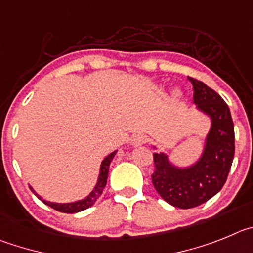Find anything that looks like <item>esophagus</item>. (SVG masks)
I'll return each mask as SVG.
<instances>
[{"label": "esophagus", "instance_id": "1", "mask_svg": "<svg viewBox=\"0 0 253 253\" xmlns=\"http://www.w3.org/2000/svg\"><path fill=\"white\" fill-rule=\"evenodd\" d=\"M147 141L146 136L143 135H136L132 137V143L133 145H136V146H138V145H142V143H145Z\"/></svg>", "mask_w": 253, "mask_h": 253}]
</instances>
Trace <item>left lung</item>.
Instances as JSON below:
<instances>
[{
	"instance_id": "1",
	"label": "left lung",
	"mask_w": 253,
	"mask_h": 253,
	"mask_svg": "<svg viewBox=\"0 0 253 253\" xmlns=\"http://www.w3.org/2000/svg\"><path fill=\"white\" fill-rule=\"evenodd\" d=\"M198 108L211 117L203 156L189 169H176L166 155L154 152V188L165 202L181 209L206 203L223 188L234 158V126L227 103L203 82L189 77Z\"/></svg>"
}]
</instances>
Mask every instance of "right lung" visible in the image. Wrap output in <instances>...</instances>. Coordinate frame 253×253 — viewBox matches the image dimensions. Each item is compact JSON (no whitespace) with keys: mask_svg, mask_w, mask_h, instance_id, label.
Masks as SVG:
<instances>
[{"mask_svg":"<svg viewBox=\"0 0 253 253\" xmlns=\"http://www.w3.org/2000/svg\"><path fill=\"white\" fill-rule=\"evenodd\" d=\"M115 154H116V152H112V154L108 155V156H107V158L104 159L103 161H102L101 172H99V177H98V183H97V185H95L94 190H93V192L90 193V194L88 195L85 199L79 200V202H76V203L58 204V203H51V202H46V200H42V198L36 194V193H35V195L39 198V199H42V202L46 204V206L51 207L53 209H55V211H61V213H78V211H84V209L89 208V207H92L93 204L95 203V200L101 197L102 192H103L104 186H106V184H107V176H108V169H110V164H111V161H112ZM31 190H33V189H31ZM33 192H34V190H33Z\"/></svg>","mask_w":253,"mask_h":253,"instance_id":"obj_1","label":"right lung"}]
</instances>
